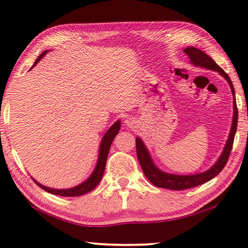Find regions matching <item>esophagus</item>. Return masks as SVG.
<instances>
[{
    "label": "esophagus",
    "instance_id": "obj_1",
    "mask_svg": "<svg viewBox=\"0 0 248 248\" xmlns=\"http://www.w3.org/2000/svg\"><path fill=\"white\" fill-rule=\"evenodd\" d=\"M124 124H125V125H127L128 128H136L137 127L136 119L131 118V117H128V118H125Z\"/></svg>",
    "mask_w": 248,
    "mask_h": 248
}]
</instances>
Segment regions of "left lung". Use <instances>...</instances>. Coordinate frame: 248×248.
<instances>
[{"label": "left lung", "mask_w": 248, "mask_h": 248, "mask_svg": "<svg viewBox=\"0 0 248 248\" xmlns=\"http://www.w3.org/2000/svg\"><path fill=\"white\" fill-rule=\"evenodd\" d=\"M184 52L189 57L190 63L194 66L216 71V72L219 73L221 77H223L226 79V82L229 83L231 91H232V95H233V118H232V125H231V130L229 133V138L228 140H226L224 149L222 151L219 158L217 159V162L210 167L209 170L198 174L178 175V174L166 173V171L162 170L154 163L152 156H151L150 151L148 150V148H146L143 140H142L140 137H137L136 139L137 155L145 177L148 178L150 182L154 185V186L159 187V188H166V189H171V190H184V189H188V188L199 186V185H202L204 183L209 182V180H211L212 178H215L216 176L224 169L226 162H228L229 159L231 150H232V146H233V141H234L235 133H236L237 118H238L236 100H235V91H234L232 81H231L229 75L216 63L215 60H213L211 57H209L207 53L201 51L200 49H197L195 47H188L186 49H184Z\"/></svg>", "instance_id": "left-lung-1"}]
</instances>
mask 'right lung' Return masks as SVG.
<instances>
[{
	"label": "right lung",
	"instance_id": "add662e5",
	"mask_svg": "<svg viewBox=\"0 0 248 248\" xmlns=\"http://www.w3.org/2000/svg\"><path fill=\"white\" fill-rule=\"evenodd\" d=\"M49 51H50V50H46V51L41 53L39 58L35 61V63L32 64L31 70L37 63H38L41 59H43ZM120 127H121V121L117 120L116 123L112 124L106 132H105L103 139H102V141H100V144H99L98 157H97V162H96L95 169H94L93 171H92V174L89 176V178H86L83 183L78 184L74 187L66 188V189H57V188H51V187L45 186V185L40 184L39 182H37L35 178H32L33 182L38 185L40 188H43L44 190L50 192V194L62 196V197H78V196L85 195V194H87V192L92 191L96 186H97L100 180H102V178H103L105 167H106V162H107L109 149H110V145L112 143V141H114L115 137L117 136V134H118Z\"/></svg>",
	"mask_w": 248,
	"mask_h": 248
}]
</instances>
